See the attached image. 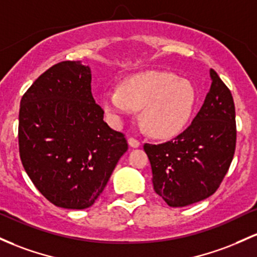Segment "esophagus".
I'll use <instances>...</instances> for the list:
<instances>
[{
  "instance_id": "34e87169",
  "label": "esophagus",
  "mask_w": 257,
  "mask_h": 257,
  "mask_svg": "<svg viewBox=\"0 0 257 257\" xmlns=\"http://www.w3.org/2000/svg\"><path fill=\"white\" fill-rule=\"evenodd\" d=\"M128 144H129V146H132V148H139V146L142 145L139 140L134 139V138H129V139H128Z\"/></svg>"
}]
</instances>
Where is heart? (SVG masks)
<instances>
[{"instance_id": "b5f03b06", "label": "heart", "mask_w": 257, "mask_h": 257, "mask_svg": "<svg viewBox=\"0 0 257 257\" xmlns=\"http://www.w3.org/2000/svg\"><path fill=\"white\" fill-rule=\"evenodd\" d=\"M102 105L113 122L142 109V123L155 138H171L184 129L196 105L195 87L172 73L145 72L125 79L120 89L108 87Z\"/></svg>"}]
</instances>
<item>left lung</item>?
Masks as SVG:
<instances>
[{"label": "left lung", "instance_id": "left-lung-1", "mask_svg": "<svg viewBox=\"0 0 257 257\" xmlns=\"http://www.w3.org/2000/svg\"><path fill=\"white\" fill-rule=\"evenodd\" d=\"M210 77V91L190 125L171 142L144 145L155 191L171 207L212 195L232 163L236 142L233 96L213 69Z\"/></svg>", "mask_w": 257, "mask_h": 257}]
</instances>
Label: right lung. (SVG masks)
Wrapping results in <instances>:
<instances>
[{
	"instance_id": "right-lung-1",
	"label": "right lung",
	"mask_w": 257,
	"mask_h": 257,
	"mask_svg": "<svg viewBox=\"0 0 257 257\" xmlns=\"http://www.w3.org/2000/svg\"><path fill=\"white\" fill-rule=\"evenodd\" d=\"M19 155L36 189L53 205L91 206L128 150L103 120L91 94V70L80 61L55 64L27 90L19 109Z\"/></svg>"
}]
</instances>
